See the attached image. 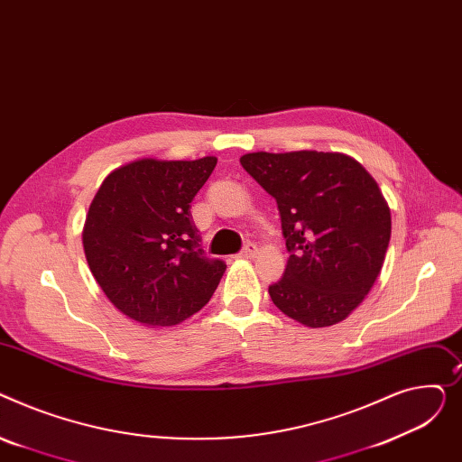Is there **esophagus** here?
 Segmentation results:
<instances>
[{"label": "esophagus", "mask_w": 462, "mask_h": 462, "mask_svg": "<svg viewBox=\"0 0 462 462\" xmlns=\"http://www.w3.org/2000/svg\"><path fill=\"white\" fill-rule=\"evenodd\" d=\"M255 254H257V246H255V244H254V242H246V244H244L242 252L238 254V257H242V259H252Z\"/></svg>", "instance_id": "obj_1"}]
</instances>
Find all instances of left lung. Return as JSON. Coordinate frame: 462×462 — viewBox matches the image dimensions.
I'll use <instances>...</instances> for the list:
<instances>
[{
  "label": "left lung",
  "instance_id": "1",
  "mask_svg": "<svg viewBox=\"0 0 462 462\" xmlns=\"http://www.w3.org/2000/svg\"><path fill=\"white\" fill-rule=\"evenodd\" d=\"M246 170L278 203L289 252L274 306L310 328L341 322L381 274L390 207L360 162L341 152H250Z\"/></svg>",
  "mask_w": 462,
  "mask_h": 462
}]
</instances>
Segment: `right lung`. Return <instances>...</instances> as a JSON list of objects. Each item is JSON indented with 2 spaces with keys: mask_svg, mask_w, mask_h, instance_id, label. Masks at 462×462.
<instances>
[{
  "mask_svg": "<svg viewBox=\"0 0 462 462\" xmlns=\"http://www.w3.org/2000/svg\"><path fill=\"white\" fill-rule=\"evenodd\" d=\"M218 158H142L104 179L84 226L91 273L110 302L145 327L198 313L224 273L201 250L192 199Z\"/></svg>",
  "mask_w": 462,
  "mask_h": 462,
  "instance_id": "1",
  "label": "right lung"
}]
</instances>
